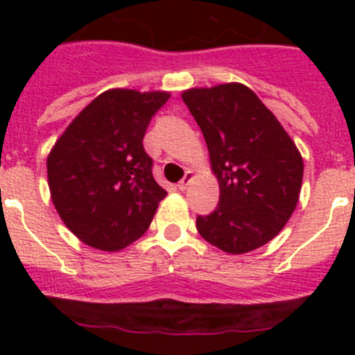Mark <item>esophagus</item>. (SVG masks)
<instances>
[{"mask_svg": "<svg viewBox=\"0 0 355 355\" xmlns=\"http://www.w3.org/2000/svg\"><path fill=\"white\" fill-rule=\"evenodd\" d=\"M192 181H193V172L192 171H187V174H184L183 180H181L180 183H178V188H180L181 192H184V190H187V188L190 187V183H192Z\"/></svg>", "mask_w": 355, "mask_h": 355, "instance_id": "34e87169", "label": "esophagus"}]
</instances>
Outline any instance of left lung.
I'll list each match as a JSON object with an SVG mask.
<instances>
[{
  "mask_svg": "<svg viewBox=\"0 0 355 355\" xmlns=\"http://www.w3.org/2000/svg\"><path fill=\"white\" fill-rule=\"evenodd\" d=\"M184 105L199 124L220 187L197 231L227 254H245L281 233L299 202L304 162L281 122L241 83L188 89Z\"/></svg>",
  "mask_w": 355,
  "mask_h": 355,
  "instance_id": "1",
  "label": "left lung"
}]
</instances>
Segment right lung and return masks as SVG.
Returning <instances> with one entry per match:
<instances>
[{
    "label": "right lung",
    "instance_id": "obj_1",
    "mask_svg": "<svg viewBox=\"0 0 355 355\" xmlns=\"http://www.w3.org/2000/svg\"><path fill=\"white\" fill-rule=\"evenodd\" d=\"M168 92L112 89L85 106L48 156L51 200L83 243L115 252L139 240L167 192L144 135Z\"/></svg>",
    "mask_w": 355,
    "mask_h": 355
}]
</instances>
